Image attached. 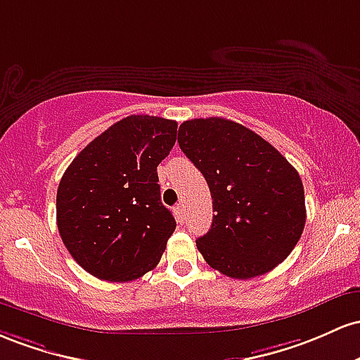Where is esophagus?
<instances>
[{"label": "esophagus", "mask_w": 360, "mask_h": 360, "mask_svg": "<svg viewBox=\"0 0 360 360\" xmlns=\"http://www.w3.org/2000/svg\"><path fill=\"white\" fill-rule=\"evenodd\" d=\"M175 217H176V221H179V223H184V219H185V209H184V205H176L175 207Z\"/></svg>", "instance_id": "obj_1"}]
</instances>
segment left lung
<instances>
[{
	"instance_id": "1",
	"label": "left lung",
	"mask_w": 360,
	"mask_h": 360,
	"mask_svg": "<svg viewBox=\"0 0 360 360\" xmlns=\"http://www.w3.org/2000/svg\"><path fill=\"white\" fill-rule=\"evenodd\" d=\"M179 144L207 181L216 212L195 241L204 260L241 281L282 264L306 223L296 168L264 137L221 117L185 120Z\"/></svg>"
}]
</instances>
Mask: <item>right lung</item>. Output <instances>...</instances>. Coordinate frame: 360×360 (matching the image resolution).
<instances>
[{
	"instance_id": "add662e5",
	"label": "right lung",
	"mask_w": 360,
	"mask_h": 360,
	"mask_svg": "<svg viewBox=\"0 0 360 360\" xmlns=\"http://www.w3.org/2000/svg\"><path fill=\"white\" fill-rule=\"evenodd\" d=\"M175 120L129 115L72 160L56 197L58 229L91 276L127 282L158 265L176 223L161 204L158 165L176 141Z\"/></svg>"
}]
</instances>
